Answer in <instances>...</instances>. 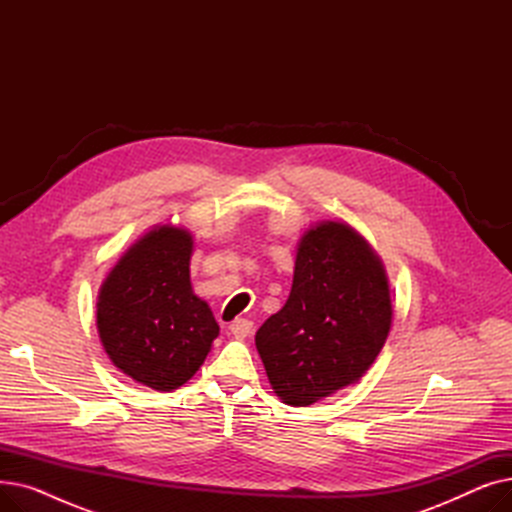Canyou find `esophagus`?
Wrapping results in <instances>:
<instances>
[{"label":"esophagus","instance_id":"esophagus-1","mask_svg":"<svg viewBox=\"0 0 512 512\" xmlns=\"http://www.w3.org/2000/svg\"><path fill=\"white\" fill-rule=\"evenodd\" d=\"M228 330L236 336V338H247L253 330V321L251 319H234L232 324L228 326Z\"/></svg>","mask_w":512,"mask_h":512}]
</instances>
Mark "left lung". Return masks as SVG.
Returning a JSON list of instances; mask_svg holds the SVG:
<instances>
[{
	"label": "left lung",
	"instance_id": "8db88e82",
	"mask_svg": "<svg viewBox=\"0 0 512 512\" xmlns=\"http://www.w3.org/2000/svg\"><path fill=\"white\" fill-rule=\"evenodd\" d=\"M392 324L380 257L346 224L324 222L299 245L286 305L255 334L276 394L309 407L361 375L380 355Z\"/></svg>",
	"mask_w": 512,
	"mask_h": 512
}]
</instances>
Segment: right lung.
<instances>
[{
  "label": "right lung",
  "instance_id": "add662e5",
  "mask_svg": "<svg viewBox=\"0 0 512 512\" xmlns=\"http://www.w3.org/2000/svg\"><path fill=\"white\" fill-rule=\"evenodd\" d=\"M191 255L186 230L155 228L128 249L99 290L105 353L153 390L170 392L191 380L220 334L207 303L193 294Z\"/></svg>",
  "mask_w": 512,
  "mask_h": 512
}]
</instances>
